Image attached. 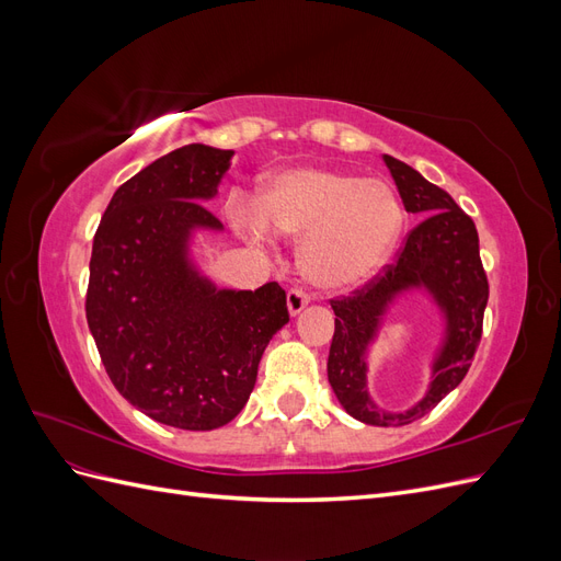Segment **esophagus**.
I'll return each mask as SVG.
<instances>
[{"instance_id":"esophagus-1","label":"esophagus","mask_w":561,"mask_h":561,"mask_svg":"<svg viewBox=\"0 0 561 561\" xmlns=\"http://www.w3.org/2000/svg\"><path fill=\"white\" fill-rule=\"evenodd\" d=\"M307 304H309V295H304L301 290H290V293H287V311H290V316L301 313Z\"/></svg>"}]
</instances>
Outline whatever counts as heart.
<instances>
[{
    "label": "heart",
    "mask_w": 561,
    "mask_h": 561,
    "mask_svg": "<svg viewBox=\"0 0 561 561\" xmlns=\"http://www.w3.org/2000/svg\"><path fill=\"white\" fill-rule=\"evenodd\" d=\"M236 229L264 243L266 231L301 241V276L320 290H348L388 262L404 210L396 192L332 168H287L268 178L254 203H231Z\"/></svg>",
    "instance_id": "1"
}]
</instances>
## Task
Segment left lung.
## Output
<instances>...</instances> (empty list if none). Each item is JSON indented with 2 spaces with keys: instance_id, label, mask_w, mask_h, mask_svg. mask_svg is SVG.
<instances>
[{
  "instance_id": "left-lung-1",
  "label": "left lung",
  "mask_w": 561,
  "mask_h": 561,
  "mask_svg": "<svg viewBox=\"0 0 561 561\" xmlns=\"http://www.w3.org/2000/svg\"><path fill=\"white\" fill-rule=\"evenodd\" d=\"M383 163L396 180L404 210L426 217L407 233L396 264H388L363 290L330 301L336 318L328 379L353 419L367 426H407L426 416L468 375L482 336L489 283L472 219L412 165L388 154ZM412 289H426L434 297L446 318V339L434 359L427 396L407 413H386L368 398L366 351L376 341L389 304Z\"/></svg>"
}]
</instances>
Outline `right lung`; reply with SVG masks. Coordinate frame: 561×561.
Wrapping results in <instances>:
<instances>
[{"mask_svg":"<svg viewBox=\"0 0 561 561\" xmlns=\"http://www.w3.org/2000/svg\"><path fill=\"white\" fill-rule=\"evenodd\" d=\"M231 149L186 145L114 192L93 239L87 320L114 388L142 414L213 431L239 414L266 344L290 316L285 290H217L190 257Z\"/></svg>","mask_w":561,"mask_h":561,"instance_id":"add662e5","label":"right lung"}]
</instances>
